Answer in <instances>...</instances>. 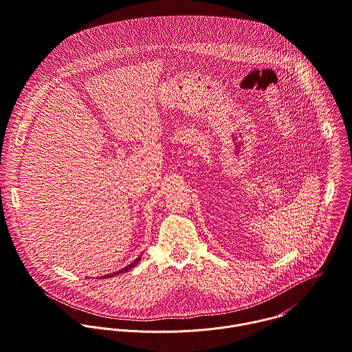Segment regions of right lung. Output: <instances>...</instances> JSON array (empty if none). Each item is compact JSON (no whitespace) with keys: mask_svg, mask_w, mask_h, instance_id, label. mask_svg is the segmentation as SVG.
I'll return each mask as SVG.
<instances>
[{"mask_svg":"<svg viewBox=\"0 0 352 352\" xmlns=\"http://www.w3.org/2000/svg\"><path fill=\"white\" fill-rule=\"evenodd\" d=\"M139 261H140V256H138L132 263H129L128 266H125L124 269H120V270H118V272H115V273H112V274H107V276H101V278H108V277H115L116 274H121V273H125V272H128V270H131L132 267H135L138 263H139ZM97 278H100V277H97Z\"/></svg>","mask_w":352,"mask_h":352,"instance_id":"1","label":"right lung"}]
</instances>
